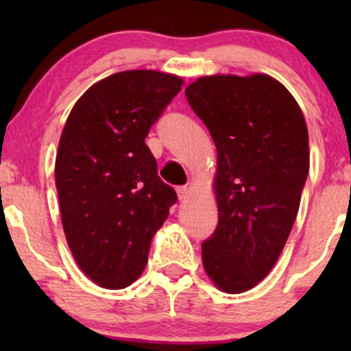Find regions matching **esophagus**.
Listing matches in <instances>:
<instances>
[{
  "label": "esophagus",
  "mask_w": 351,
  "mask_h": 351,
  "mask_svg": "<svg viewBox=\"0 0 351 351\" xmlns=\"http://www.w3.org/2000/svg\"><path fill=\"white\" fill-rule=\"evenodd\" d=\"M176 195H178L180 201H184L189 196V188H186V186L178 188V189H176Z\"/></svg>",
  "instance_id": "34e87169"
}]
</instances>
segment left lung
Instances as JSON below:
<instances>
[{"label":"left lung","instance_id":"left-lung-1","mask_svg":"<svg viewBox=\"0 0 351 351\" xmlns=\"http://www.w3.org/2000/svg\"><path fill=\"white\" fill-rule=\"evenodd\" d=\"M186 99L217 150V228L201 245L206 276L219 291L256 287L279 259L308 175V130L291 92L267 74H213Z\"/></svg>","mask_w":351,"mask_h":351}]
</instances>
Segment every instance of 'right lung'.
Listing matches in <instances>:
<instances>
[{"label": "right lung", "mask_w": 351, "mask_h": 351, "mask_svg": "<svg viewBox=\"0 0 351 351\" xmlns=\"http://www.w3.org/2000/svg\"><path fill=\"white\" fill-rule=\"evenodd\" d=\"M181 86L167 72H117L80 95L62 128L54 173L64 234L80 271L104 289L142 276L176 201L145 136Z\"/></svg>", "instance_id": "1"}]
</instances>
